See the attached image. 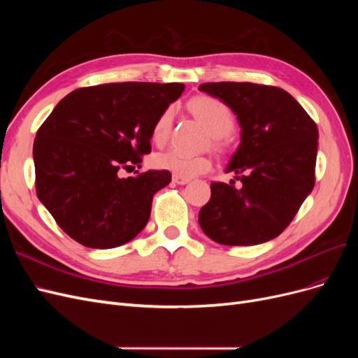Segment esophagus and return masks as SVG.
Segmentation results:
<instances>
[{"mask_svg":"<svg viewBox=\"0 0 358 358\" xmlns=\"http://www.w3.org/2000/svg\"><path fill=\"white\" fill-rule=\"evenodd\" d=\"M191 179H188V178H182V176H173V182L175 183H178V185H187V183L189 182Z\"/></svg>","mask_w":358,"mask_h":358,"instance_id":"esophagus-1","label":"esophagus"}]
</instances>
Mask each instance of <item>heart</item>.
<instances>
[{
  "label": "heart",
  "instance_id": "b5f03b06",
  "mask_svg": "<svg viewBox=\"0 0 358 358\" xmlns=\"http://www.w3.org/2000/svg\"><path fill=\"white\" fill-rule=\"evenodd\" d=\"M191 109L210 129L216 140L233 133L236 117L233 110L224 101L215 99V96L201 95L191 101ZM173 117H175V109L169 106L155 119L152 128H150V140L155 145H164L167 142ZM152 164L159 170L170 171L182 178L199 176L212 169V161L206 155H187L176 149L155 154L152 157Z\"/></svg>",
  "mask_w": 358,
  "mask_h": 358
}]
</instances>
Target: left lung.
Instances as JSON below:
<instances>
[{"instance_id":"left-lung-1","label":"left lung","mask_w":358,"mask_h":358,"mask_svg":"<svg viewBox=\"0 0 358 358\" xmlns=\"http://www.w3.org/2000/svg\"><path fill=\"white\" fill-rule=\"evenodd\" d=\"M199 90L224 101L242 127V142L227 166L241 187L234 180L210 183V200L199 213L201 230L229 246L272 241L315 185L317 124L276 86L213 82Z\"/></svg>"}]
</instances>
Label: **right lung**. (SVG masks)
<instances>
[{"mask_svg":"<svg viewBox=\"0 0 358 358\" xmlns=\"http://www.w3.org/2000/svg\"><path fill=\"white\" fill-rule=\"evenodd\" d=\"M182 83H104L70 92L38 128L36 191L53 220L86 248L121 246L145 229L155 192L171 173L119 178L150 154V128Z\"/></svg>","mask_w":358,"mask_h":358,"instance_id":"right-lung-1","label":"right lung"}]
</instances>
